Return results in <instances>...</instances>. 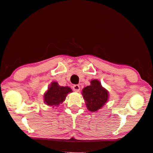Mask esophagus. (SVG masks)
<instances>
[{
  "label": "esophagus",
  "instance_id": "esophagus-1",
  "mask_svg": "<svg viewBox=\"0 0 153 153\" xmlns=\"http://www.w3.org/2000/svg\"><path fill=\"white\" fill-rule=\"evenodd\" d=\"M73 89H74V91L79 92V90H80V86L78 84H75V85L73 86Z\"/></svg>",
  "mask_w": 153,
  "mask_h": 153
}]
</instances>
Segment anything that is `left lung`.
I'll return each instance as SVG.
<instances>
[{
	"label": "left lung",
	"instance_id": "left-lung-1",
	"mask_svg": "<svg viewBox=\"0 0 153 153\" xmlns=\"http://www.w3.org/2000/svg\"><path fill=\"white\" fill-rule=\"evenodd\" d=\"M91 84V85L82 90V95L86 101L88 110L91 111H96L107 102L108 92L103 88L100 82L97 79L92 80Z\"/></svg>",
	"mask_w": 153,
	"mask_h": 153
}]
</instances>
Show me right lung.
Listing matches in <instances>:
<instances>
[{
    "label": "right lung",
    "mask_w": 153,
    "mask_h": 153,
    "mask_svg": "<svg viewBox=\"0 0 153 153\" xmlns=\"http://www.w3.org/2000/svg\"><path fill=\"white\" fill-rule=\"evenodd\" d=\"M71 92L72 90L69 87L60 86L57 82H52L44 94L45 103L53 107L58 106L65 100L67 94Z\"/></svg>",
    "instance_id": "obj_1"
}]
</instances>
